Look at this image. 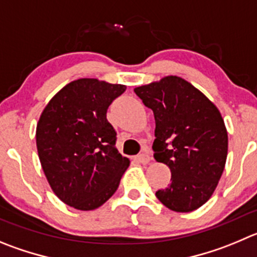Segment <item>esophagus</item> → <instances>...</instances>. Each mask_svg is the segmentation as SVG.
Segmentation results:
<instances>
[{
  "mask_svg": "<svg viewBox=\"0 0 257 257\" xmlns=\"http://www.w3.org/2000/svg\"><path fill=\"white\" fill-rule=\"evenodd\" d=\"M134 160H136L137 162H140V164L146 165L151 161V157L147 155V153H142V155L136 156V157H134Z\"/></svg>",
  "mask_w": 257,
  "mask_h": 257,
  "instance_id": "34e87169",
  "label": "esophagus"
}]
</instances>
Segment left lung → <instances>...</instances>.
I'll use <instances>...</instances> for the list:
<instances>
[{
    "mask_svg": "<svg viewBox=\"0 0 257 257\" xmlns=\"http://www.w3.org/2000/svg\"><path fill=\"white\" fill-rule=\"evenodd\" d=\"M156 120L153 151L171 184L156 191L165 207L188 213L205 204L224 170L228 136L218 107L190 82L166 76L134 88Z\"/></svg>",
    "mask_w": 257,
    "mask_h": 257,
    "instance_id": "8db88e82",
    "label": "left lung"
}]
</instances>
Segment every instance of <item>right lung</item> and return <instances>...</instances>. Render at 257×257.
I'll return each mask as SVG.
<instances>
[{"instance_id":"obj_1","label":"right lung","mask_w":257,"mask_h":257,"mask_svg":"<svg viewBox=\"0 0 257 257\" xmlns=\"http://www.w3.org/2000/svg\"><path fill=\"white\" fill-rule=\"evenodd\" d=\"M124 85L80 78L53 96L37 125V148L50 188L78 210L101 207L116 191L129 161L115 147L106 119Z\"/></svg>"}]
</instances>
